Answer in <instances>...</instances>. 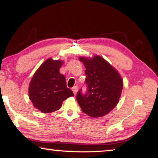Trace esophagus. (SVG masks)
<instances>
[{
    "label": "esophagus",
    "mask_w": 158,
    "mask_h": 158,
    "mask_svg": "<svg viewBox=\"0 0 158 158\" xmlns=\"http://www.w3.org/2000/svg\"><path fill=\"white\" fill-rule=\"evenodd\" d=\"M72 91H73V92H74V95H76L77 93V91H78V87H77V86H74V87H73V88H72Z\"/></svg>",
    "instance_id": "esophagus-1"
}]
</instances>
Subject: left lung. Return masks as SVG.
Segmentation results:
<instances>
[{
  "label": "left lung",
  "instance_id": "left-lung-1",
  "mask_svg": "<svg viewBox=\"0 0 158 158\" xmlns=\"http://www.w3.org/2000/svg\"><path fill=\"white\" fill-rule=\"evenodd\" d=\"M86 68L87 92L81 90L77 101L82 111L92 118L102 117L116 106L121 97L123 81L118 72L99 55L93 57L79 56Z\"/></svg>",
  "mask_w": 158,
  "mask_h": 158
}]
</instances>
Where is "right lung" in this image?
<instances>
[{
    "mask_svg": "<svg viewBox=\"0 0 158 158\" xmlns=\"http://www.w3.org/2000/svg\"><path fill=\"white\" fill-rule=\"evenodd\" d=\"M63 61L49 58L40 65L32 77L28 88V94L34 107L44 114L60 109L62 102L74 96L67 88L64 75L60 69Z\"/></svg>",
    "mask_w": 158,
    "mask_h": 158,
    "instance_id": "right-lung-1",
    "label": "right lung"
}]
</instances>
